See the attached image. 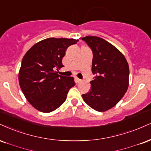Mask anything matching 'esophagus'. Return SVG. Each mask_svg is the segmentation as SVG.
<instances>
[{
	"label": "esophagus",
	"mask_w": 151,
	"mask_h": 151,
	"mask_svg": "<svg viewBox=\"0 0 151 151\" xmlns=\"http://www.w3.org/2000/svg\"><path fill=\"white\" fill-rule=\"evenodd\" d=\"M76 81H77V83H81V81H82V80H81V79H79V78H76Z\"/></svg>",
	"instance_id": "obj_1"
}]
</instances>
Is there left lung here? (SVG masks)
<instances>
[{"mask_svg": "<svg viewBox=\"0 0 151 151\" xmlns=\"http://www.w3.org/2000/svg\"><path fill=\"white\" fill-rule=\"evenodd\" d=\"M93 52L91 88L83 94L84 102L93 110L105 112L122 99L129 86V69L126 58L113 45L93 36L81 39Z\"/></svg>", "mask_w": 151, "mask_h": 151, "instance_id": "1", "label": "left lung"}]
</instances>
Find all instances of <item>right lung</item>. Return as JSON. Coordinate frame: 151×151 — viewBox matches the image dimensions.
I'll use <instances>...</instances> for the list:
<instances>
[{"mask_svg": "<svg viewBox=\"0 0 151 151\" xmlns=\"http://www.w3.org/2000/svg\"><path fill=\"white\" fill-rule=\"evenodd\" d=\"M79 40L48 38L36 43L23 57L19 83L24 95L34 108L50 112L65 102L74 78L58 74L63 68L67 48Z\"/></svg>", "mask_w": 151, "mask_h": 151, "instance_id": "add662e5", "label": "right lung"}]
</instances>
